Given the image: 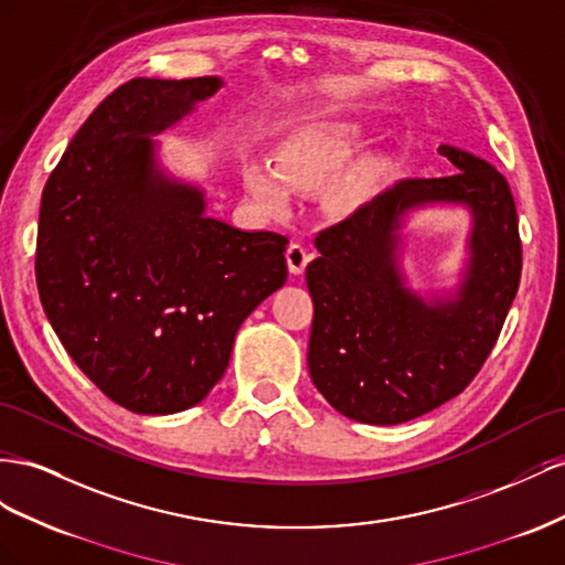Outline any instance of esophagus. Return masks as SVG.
<instances>
[{
  "label": "esophagus",
  "mask_w": 565,
  "mask_h": 565,
  "mask_svg": "<svg viewBox=\"0 0 565 565\" xmlns=\"http://www.w3.org/2000/svg\"><path fill=\"white\" fill-rule=\"evenodd\" d=\"M310 260H312V253L305 248L302 244H298V241H291V244H288L286 263H288V269H291V274H302Z\"/></svg>",
  "instance_id": "esophagus-1"
}]
</instances>
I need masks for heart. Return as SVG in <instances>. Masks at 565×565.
Listing matches in <instances>:
<instances>
[{
	"mask_svg": "<svg viewBox=\"0 0 565 565\" xmlns=\"http://www.w3.org/2000/svg\"><path fill=\"white\" fill-rule=\"evenodd\" d=\"M360 147V130L345 122H319L288 139L277 158V168L250 163L246 189L267 211L281 213L291 203V189H319L343 172ZM376 166L366 163L338 191V203L350 205L372 182Z\"/></svg>",
	"mask_w": 565,
	"mask_h": 565,
	"instance_id": "obj_1",
	"label": "heart"
}]
</instances>
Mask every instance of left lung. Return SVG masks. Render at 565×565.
Wrapping results in <instances>:
<instances>
[{
	"label": "left lung",
	"mask_w": 565,
	"mask_h": 565,
	"mask_svg": "<svg viewBox=\"0 0 565 565\" xmlns=\"http://www.w3.org/2000/svg\"><path fill=\"white\" fill-rule=\"evenodd\" d=\"M438 151L457 174L385 189L321 230V255L305 269L315 302L310 376L354 422L405 424L457 397L488 360L519 291V215L504 174L469 151ZM428 202L466 204L475 217L465 279L435 301L412 295L396 267L401 217Z\"/></svg>",
	"instance_id": "1"
}]
</instances>
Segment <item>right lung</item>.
Wrapping results in <instances>:
<instances>
[{"instance_id": "1", "label": "right lung", "mask_w": 565, "mask_h": 565, "mask_svg": "<svg viewBox=\"0 0 565 565\" xmlns=\"http://www.w3.org/2000/svg\"><path fill=\"white\" fill-rule=\"evenodd\" d=\"M220 77H135L94 108L42 191V308L83 374L135 414H174L211 393L234 335L286 284L288 238L205 217L203 189L156 163L151 135Z\"/></svg>"}]
</instances>
